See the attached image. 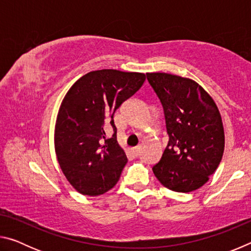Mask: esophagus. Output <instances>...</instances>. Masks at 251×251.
Returning a JSON list of instances; mask_svg holds the SVG:
<instances>
[{
    "mask_svg": "<svg viewBox=\"0 0 251 251\" xmlns=\"http://www.w3.org/2000/svg\"><path fill=\"white\" fill-rule=\"evenodd\" d=\"M141 147H135V148H133V150H131V152H133V154L135 155V156H139L141 155Z\"/></svg>",
    "mask_w": 251,
    "mask_h": 251,
    "instance_id": "esophagus-1",
    "label": "esophagus"
}]
</instances>
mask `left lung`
Returning <instances> with one entry per match:
<instances>
[{"label": "left lung", "instance_id": "1", "mask_svg": "<svg viewBox=\"0 0 251 251\" xmlns=\"http://www.w3.org/2000/svg\"><path fill=\"white\" fill-rule=\"evenodd\" d=\"M163 106L169 141L152 172L177 193L201 188L218 168L225 150L220 113L195 80L167 73H147Z\"/></svg>", "mask_w": 251, "mask_h": 251}]
</instances>
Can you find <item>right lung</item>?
<instances>
[{
    "label": "right lung",
    "mask_w": 251,
    "mask_h": 251,
    "mask_svg": "<svg viewBox=\"0 0 251 251\" xmlns=\"http://www.w3.org/2000/svg\"><path fill=\"white\" fill-rule=\"evenodd\" d=\"M145 79V74L135 72L93 71L66 93L55 124V152L66 179L82 195L99 196L120 179L127 157L117 143L113 117ZM108 126L114 134L106 140Z\"/></svg>",
    "instance_id": "right-lung-1"
}]
</instances>
